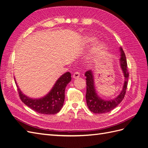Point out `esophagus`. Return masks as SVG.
<instances>
[{
	"mask_svg": "<svg viewBox=\"0 0 148 148\" xmlns=\"http://www.w3.org/2000/svg\"><path fill=\"white\" fill-rule=\"evenodd\" d=\"M79 75H80L79 73L78 72V71H76V72H75L73 73V78H78L79 77Z\"/></svg>",
	"mask_w": 148,
	"mask_h": 148,
	"instance_id": "34e87169",
	"label": "esophagus"
}]
</instances>
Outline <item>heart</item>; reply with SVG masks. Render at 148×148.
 Segmentation results:
<instances>
[{
    "label": "heart",
    "mask_w": 148,
    "mask_h": 148,
    "mask_svg": "<svg viewBox=\"0 0 148 148\" xmlns=\"http://www.w3.org/2000/svg\"><path fill=\"white\" fill-rule=\"evenodd\" d=\"M95 38L94 37H87L86 38V42H92L95 41ZM106 45L105 44L102 42H99L97 43L96 45L95 46L93 49V53L97 56H101L102 53L104 52V51L106 50Z\"/></svg>",
    "instance_id": "1"
}]
</instances>
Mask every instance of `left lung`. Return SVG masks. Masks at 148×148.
<instances>
[{
  "label": "left lung",
  "mask_w": 148,
  "mask_h": 148,
  "mask_svg": "<svg viewBox=\"0 0 148 148\" xmlns=\"http://www.w3.org/2000/svg\"><path fill=\"white\" fill-rule=\"evenodd\" d=\"M120 66L124 74L125 82L122 92L115 99L109 101L102 100L101 98L97 95L96 92L95 85H94L93 75L92 71L88 70L84 73V76L86 78V103L89 109L93 113L104 114L109 112L110 110L115 108L122 101L125 94H126L129 73L127 69L126 56H125L124 51H123V49L122 47L120 48Z\"/></svg>",
  "instance_id": "obj_1"
}]
</instances>
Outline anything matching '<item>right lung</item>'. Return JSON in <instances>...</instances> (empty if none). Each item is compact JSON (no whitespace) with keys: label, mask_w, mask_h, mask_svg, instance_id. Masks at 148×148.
<instances>
[{"label":"right lung","mask_w":148,"mask_h":148,"mask_svg":"<svg viewBox=\"0 0 148 148\" xmlns=\"http://www.w3.org/2000/svg\"><path fill=\"white\" fill-rule=\"evenodd\" d=\"M71 79L70 73L66 72L58 79L48 95L41 99H33L26 96L17 86L18 92L21 101L32 110L39 114H56L59 112L64 105L65 89Z\"/></svg>","instance_id":"right-lung-1"}]
</instances>
